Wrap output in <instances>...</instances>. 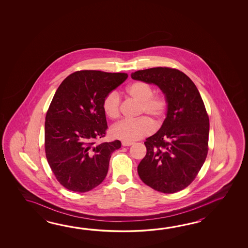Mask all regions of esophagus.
I'll list each match as a JSON object with an SVG mask.
<instances>
[{
    "instance_id": "34e87169",
    "label": "esophagus",
    "mask_w": 248,
    "mask_h": 248,
    "mask_svg": "<svg viewBox=\"0 0 248 248\" xmlns=\"http://www.w3.org/2000/svg\"><path fill=\"white\" fill-rule=\"evenodd\" d=\"M134 142H126V141H122V145L123 146H130Z\"/></svg>"
}]
</instances>
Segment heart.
Returning a JSON list of instances; mask_svg holds the SVG:
<instances>
[{"label": "heart", "mask_w": 248, "mask_h": 248, "mask_svg": "<svg viewBox=\"0 0 248 248\" xmlns=\"http://www.w3.org/2000/svg\"><path fill=\"white\" fill-rule=\"evenodd\" d=\"M153 86L146 81L137 80L126 87V93L139 103L138 115L150 117L156 124H160L169 109V100L163 93L153 94ZM102 108L110 120H117L121 115V97L116 91H111L105 96ZM147 117L135 121H122L111 128L112 137L126 142H134L150 136L153 124Z\"/></svg>", "instance_id": "heart-1"}]
</instances>
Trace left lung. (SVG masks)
I'll use <instances>...</instances> for the list:
<instances>
[{"mask_svg": "<svg viewBox=\"0 0 248 248\" xmlns=\"http://www.w3.org/2000/svg\"><path fill=\"white\" fill-rule=\"evenodd\" d=\"M131 77L157 85L169 100L162 126L144 142L147 153L137 167L138 174L159 192L184 190L195 179L208 152L209 118L201 94L177 69H145Z\"/></svg>", "mask_w": 248, "mask_h": 248, "instance_id": "left-lung-1", "label": "left lung"}]
</instances>
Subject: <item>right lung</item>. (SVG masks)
Wrapping results in <instances>:
<instances>
[{
    "instance_id": "1",
    "label": "right lung",
    "mask_w": 248,
    "mask_h": 248,
    "mask_svg": "<svg viewBox=\"0 0 248 248\" xmlns=\"http://www.w3.org/2000/svg\"><path fill=\"white\" fill-rule=\"evenodd\" d=\"M127 74L83 70L58 87L45 118V153L60 185L75 192L94 189L106 178L111 153L122 142L96 143L106 136L102 104Z\"/></svg>"
}]
</instances>
